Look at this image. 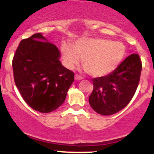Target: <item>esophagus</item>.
Listing matches in <instances>:
<instances>
[{"instance_id":"obj_1","label":"esophagus","mask_w":154,"mask_h":154,"mask_svg":"<svg viewBox=\"0 0 154 154\" xmlns=\"http://www.w3.org/2000/svg\"><path fill=\"white\" fill-rule=\"evenodd\" d=\"M82 79H83V77L81 75H78V74H76L75 75V80H82Z\"/></svg>"}]
</instances>
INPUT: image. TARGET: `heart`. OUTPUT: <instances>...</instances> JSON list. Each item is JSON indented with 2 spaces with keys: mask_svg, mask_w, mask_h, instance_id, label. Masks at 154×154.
Instances as JSON below:
<instances>
[{
  "mask_svg": "<svg viewBox=\"0 0 154 154\" xmlns=\"http://www.w3.org/2000/svg\"><path fill=\"white\" fill-rule=\"evenodd\" d=\"M126 46L119 42L94 38H82L72 46L62 45L65 66L73 69L83 58V65L93 76H103L112 72L122 62L126 55Z\"/></svg>",
  "mask_w": 154,
  "mask_h": 154,
  "instance_id": "heart-1",
  "label": "heart"
}]
</instances>
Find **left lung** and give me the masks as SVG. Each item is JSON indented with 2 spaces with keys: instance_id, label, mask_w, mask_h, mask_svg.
Masks as SVG:
<instances>
[{
  "instance_id": "obj_1",
  "label": "left lung",
  "mask_w": 154,
  "mask_h": 154,
  "mask_svg": "<svg viewBox=\"0 0 154 154\" xmlns=\"http://www.w3.org/2000/svg\"><path fill=\"white\" fill-rule=\"evenodd\" d=\"M141 70L140 58L132 54L113 72L93 79V90L89 97L91 107L103 116L112 115L125 108L137 91Z\"/></svg>"
}]
</instances>
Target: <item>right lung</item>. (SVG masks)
I'll return each instance as SVG.
<instances>
[{
	"mask_svg": "<svg viewBox=\"0 0 154 154\" xmlns=\"http://www.w3.org/2000/svg\"><path fill=\"white\" fill-rule=\"evenodd\" d=\"M45 40L40 33L21 40L12 67L14 82L25 103L36 111L48 113L65 102L74 72L58 60V48Z\"/></svg>",
	"mask_w": 154,
	"mask_h": 154,
	"instance_id": "obj_1",
	"label": "right lung"
}]
</instances>
